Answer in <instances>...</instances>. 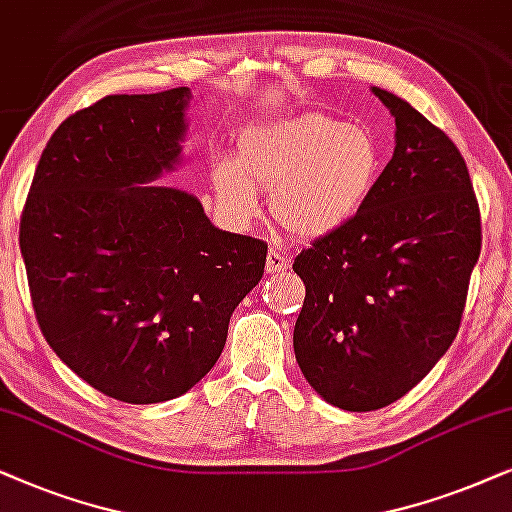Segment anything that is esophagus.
Instances as JSON below:
<instances>
[{
	"instance_id": "obj_1",
	"label": "esophagus",
	"mask_w": 512,
	"mask_h": 512,
	"mask_svg": "<svg viewBox=\"0 0 512 512\" xmlns=\"http://www.w3.org/2000/svg\"><path fill=\"white\" fill-rule=\"evenodd\" d=\"M285 264H288V257H285L281 250L269 248V252H267V274H276V271H283Z\"/></svg>"
}]
</instances>
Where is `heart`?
<instances>
[{
    "mask_svg": "<svg viewBox=\"0 0 512 512\" xmlns=\"http://www.w3.org/2000/svg\"><path fill=\"white\" fill-rule=\"evenodd\" d=\"M384 152L370 128L304 112L245 128L236 161L213 166V189L229 215L260 210L255 185L274 192V215L306 238L335 234L370 201Z\"/></svg>",
    "mask_w": 512,
    "mask_h": 512,
    "instance_id": "obj_1",
    "label": "heart"
}]
</instances>
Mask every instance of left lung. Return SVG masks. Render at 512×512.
I'll return each instance as SVG.
<instances>
[{"label":"left lung","mask_w":512,"mask_h":512,"mask_svg":"<svg viewBox=\"0 0 512 512\" xmlns=\"http://www.w3.org/2000/svg\"><path fill=\"white\" fill-rule=\"evenodd\" d=\"M395 149L365 208L297 255L299 370L325 403L372 412L412 391L459 332L482 229L466 161L440 128L372 86Z\"/></svg>","instance_id":"obj_1"}]
</instances>
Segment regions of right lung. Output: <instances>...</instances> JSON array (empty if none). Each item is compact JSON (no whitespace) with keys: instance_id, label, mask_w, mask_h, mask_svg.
<instances>
[{"instance_id":"right-lung-1","label":"right lung","mask_w":512,"mask_h":512,"mask_svg":"<svg viewBox=\"0 0 512 512\" xmlns=\"http://www.w3.org/2000/svg\"><path fill=\"white\" fill-rule=\"evenodd\" d=\"M189 100L180 86L74 112L46 142L20 217L42 335L121 403L199 384L267 262V243L217 229L194 194L156 182L182 159Z\"/></svg>"}]
</instances>
